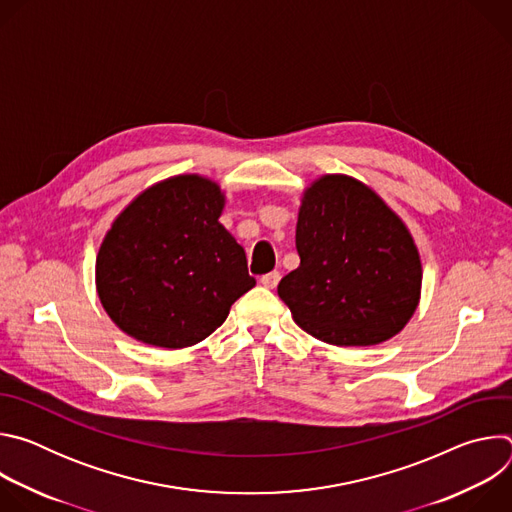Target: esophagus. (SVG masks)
Returning a JSON list of instances; mask_svg holds the SVG:
<instances>
[{
  "label": "esophagus",
  "mask_w": 512,
  "mask_h": 512,
  "mask_svg": "<svg viewBox=\"0 0 512 512\" xmlns=\"http://www.w3.org/2000/svg\"><path fill=\"white\" fill-rule=\"evenodd\" d=\"M279 279H281L279 271H271V273H265V275L261 277V285H263V287H269V289H273V287H277Z\"/></svg>",
  "instance_id": "esophagus-1"
}]
</instances>
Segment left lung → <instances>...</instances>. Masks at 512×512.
Segmentation results:
<instances>
[{
  "instance_id": "1",
  "label": "left lung",
  "mask_w": 512,
  "mask_h": 512,
  "mask_svg": "<svg viewBox=\"0 0 512 512\" xmlns=\"http://www.w3.org/2000/svg\"><path fill=\"white\" fill-rule=\"evenodd\" d=\"M300 267L277 294L296 324L334 346H373L399 334L421 298L417 245L395 210L344 174L314 180L302 196Z\"/></svg>"
}]
</instances>
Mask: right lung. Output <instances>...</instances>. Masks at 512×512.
I'll return each mask as SVG.
<instances>
[{"label":"right lung","mask_w":512,"mask_h":512,"mask_svg":"<svg viewBox=\"0 0 512 512\" xmlns=\"http://www.w3.org/2000/svg\"><path fill=\"white\" fill-rule=\"evenodd\" d=\"M225 192L180 174L137 194L107 231L95 265L99 300L127 336L186 348L221 326L255 285L247 257L218 223Z\"/></svg>","instance_id":"right-lung-1"}]
</instances>
